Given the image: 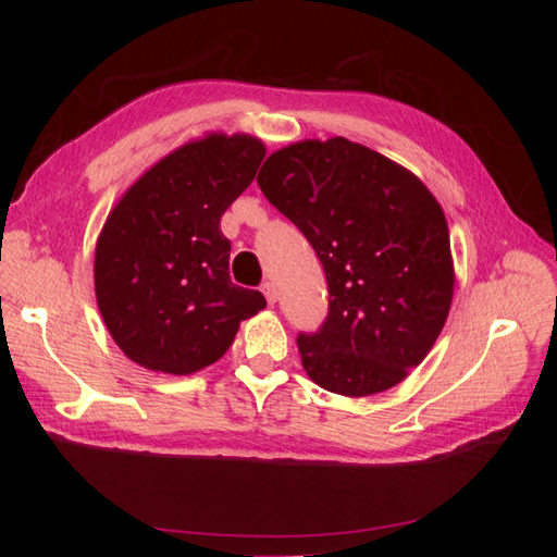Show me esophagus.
<instances>
[{"instance_id":"34e87169","label":"esophagus","mask_w":557,"mask_h":557,"mask_svg":"<svg viewBox=\"0 0 557 557\" xmlns=\"http://www.w3.org/2000/svg\"><path fill=\"white\" fill-rule=\"evenodd\" d=\"M262 293H264V297H267L269 305H276L278 290H276V283H274V281H267V283L262 285Z\"/></svg>"}]
</instances>
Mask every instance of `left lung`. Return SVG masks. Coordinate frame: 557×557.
I'll use <instances>...</instances> for the list:
<instances>
[{"label":"left lung","mask_w":557,"mask_h":557,"mask_svg":"<svg viewBox=\"0 0 557 557\" xmlns=\"http://www.w3.org/2000/svg\"><path fill=\"white\" fill-rule=\"evenodd\" d=\"M258 185L325 269L330 307L297 348L311 381L367 397L425 360L453 299L448 225L411 172L344 137L267 158Z\"/></svg>","instance_id":"left-lung-1"}]
</instances>
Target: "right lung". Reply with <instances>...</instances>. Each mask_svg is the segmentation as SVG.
Instances as JSON below:
<instances>
[{"label":"right lung","instance_id":"1","mask_svg":"<svg viewBox=\"0 0 557 557\" xmlns=\"http://www.w3.org/2000/svg\"><path fill=\"white\" fill-rule=\"evenodd\" d=\"M262 141L209 134L162 158L117 201L99 234L95 293L129 360L193 374L225 356L239 323L267 307L230 278L221 218L256 178Z\"/></svg>","mask_w":557,"mask_h":557}]
</instances>
